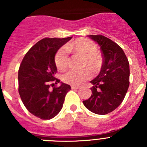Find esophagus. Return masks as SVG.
I'll use <instances>...</instances> for the list:
<instances>
[{
	"mask_svg": "<svg viewBox=\"0 0 147 147\" xmlns=\"http://www.w3.org/2000/svg\"><path fill=\"white\" fill-rule=\"evenodd\" d=\"M79 88H80V87L79 86H76V85H72V86H71V89H79Z\"/></svg>",
	"mask_w": 147,
	"mask_h": 147,
	"instance_id": "1",
	"label": "esophagus"
}]
</instances>
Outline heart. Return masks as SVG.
I'll list each match as a JSON object with an SVG mask.
<instances>
[{
  "label": "heart",
  "mask_w": 147,
  "mask_h": 147,
  "mask_svg": "<svg viewBox=\"0 0 147 147\" xmlns=\"http://www.w3.org/2000/svg\"><path fill=\"white\" fill-rule=\"evenodd\" d=\"M69 51H78L85 56L86 58L85 65L93 70L98 69L99 61L98 59V49L97 45L88 39H78L72 43L67 44L65 46L60 48L55 55V64L60 71L67 68L69 62ZM91 74L89 70L82 71L71 69L63 75V81L71 85H80L86 80H89Z\"/></svg>",
  "instance_id": "b5f03b06"
}]
</instances>
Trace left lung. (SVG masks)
I'll use <instances>...</instances> for the list:
<instances>
[{"label": "left lung", "mask_w": 147, "mask_h": 147, "mask_svg": "<svg viewBox=\"0 0 147 147\" xmlns=\"http://www.w3.org/2000/svg\"><path fill=\"white\" fill-rule=\"evenodd\" d=\"M99 45L103 63L99 74L90 81L92 95L83 101L85 107L98 115L111 113L121 105L129 85V65L121 48L103 35H90Z\"/></svg>", "instance_id": "obj_1"}]
</instances>
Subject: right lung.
<instances>
[{"label":"right lung","instance_id":"obj_1","mask_svg":"<svg viewBox=\"0 0 147 147\" xmlns=\"http://www.w3.org/2000/svg\"><path fill=\"white\" fill-rule=\"evenodd\" d=\"M67 38L42 39L24 56L18 70V92L23 105L32 115L43 120L54 118L59 113L71 86L62 83L51 89L57 68L54 57L59 48L69 41Z\"/></svg>","mask_w":147,"mask_h":147}]
</instances>
